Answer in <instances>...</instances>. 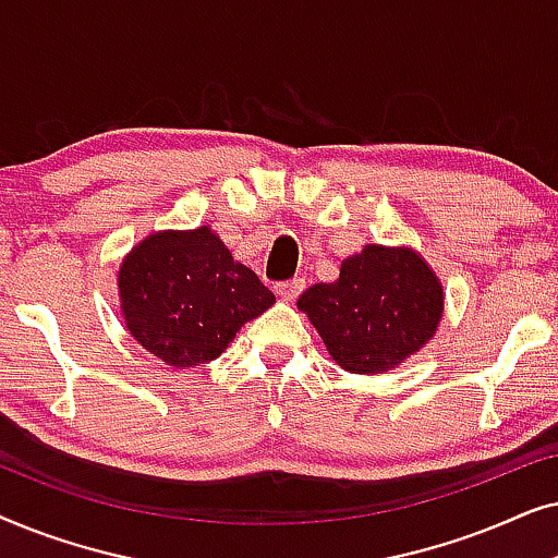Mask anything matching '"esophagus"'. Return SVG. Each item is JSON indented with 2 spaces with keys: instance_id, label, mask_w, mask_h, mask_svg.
<instances>
[{
  "instance_id": "esophagus-1",
  "label": "esophagus",
  "mask_w": 558,
  "mask_h": 558,
  "mask_svg": "<svg viewBox=\"0 0 558 558\" xmlns=\"http://www.w3.org/2000/svg\"><path fill=\"white\" fill-rule=\"evenodd\" d=\"M302 289H304V279L294 277V279H289V281H279V284H277V294L281 296V300L292 302L294 296H300Z\"/></svg>"
}]
</instances>
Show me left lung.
<instances>
[{"label":"left lung","mask_w":558,"mask_h":558,"mask_svg":"<svg viewBox=\"0 0 558 558\" xmlns=\"http://www.w3.org/2000/svg\"><path fill=\"white\" fill-rule=\"evenodd\" d=\"M296 307L342 371L376 376L416 355L445 317L437 271L411 246L365 243L340 277L310 287Z\"/></svg>","instance_id":"obj_1"}]
</instances>
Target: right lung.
I'll return each instance as SVG.
<instances>
[{
  "instance_id": "right-lung-1",
  "label": "right lung",
  "mask_w": 558,
  "mask_h": 558,
  "mask_svg": "<svg viewBox=\"0 0 558 558\" xmlns=\"http://www.w3.org/2000/svg\"><path fill=\"white\" fill-rule=\"evenodd\" d=\"M117 287L129 335L172 368L216 361L277 302L210 226L149 233L121 258Z\"/></svg>"
}]
</instances>
